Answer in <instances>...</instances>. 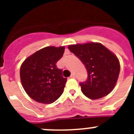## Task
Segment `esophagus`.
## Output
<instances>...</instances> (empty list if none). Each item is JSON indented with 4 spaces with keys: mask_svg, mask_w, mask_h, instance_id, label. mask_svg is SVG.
<instances>
[{
    "mask_svg": "<svg viewBox=\"0 0 134 134\" xmlns=\"http://www.w3.org/2000/svg\"><path fill=\"white\" fill-rule=\"evenodd\" d=\"M70 77L71 79H74V78H75V76H74V74H71L70 76Z\"/></svg>",
    "mask_w": 134,
    "mask_h": 134,
    "instance_id": "obj_1",
    "label": "esophagus"
}]
</instances>
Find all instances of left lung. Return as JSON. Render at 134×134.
Here are the masks:
<instances>
[{
    "mask_svg": "<svg viewBox=\"0 0 134 134\" xmlns=\"http://www.w3.org/2000/svg\"><path fill=\"white\" fill-rule=\"evenodd\" d=\"M68 49L85 66L88 78L80 82L82 92L91 99L107 95L114 88L119 77L120 64L113 53L99 43L70 45Z\"/></svg>",
    "mask_w": 134,
    "mask_h": 134,
    "instance_id": "8db88e82",
    "label": "left lung"
}]
</instances>
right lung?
<instances>
[{"label":"right lung","instance_id":"1","mask_svg":"<svg viewBox=\"0 0 134 134\" xmlns=\"http://www.w3.org/2000/svg\"><path fill=\"white\" fill-rule=\"evenodd\" d=\"M65 48L48 46L28 57L21 64L22 86L31 99L43 104L52 103L63 93L66 78L56 67Z\"/></svg>","mask_w":134,"mask_h":134}]
</instances>
